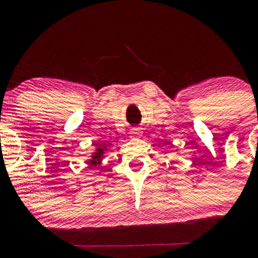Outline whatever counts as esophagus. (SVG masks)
Returning a JSON list of instances; mask_svg holds the SVG:
<instances>
[{
    "instance_id": "34e87169",
    "label": "esophagus",
    "mask_w": 258,
    "mask_h": 258,
    "mask_svg": "<svg viewBox=\"0 0 258 258\" xmlns=\"http://www.w3.org/2000/svg\"><path fill=\"white\" fill-rule=\"evenodd\" d=\"M141 136H142V132H141V130L138 128V127H135V128H132V131H131V137L132 138L141 137Z\"/></svg>"
}]
</instances>
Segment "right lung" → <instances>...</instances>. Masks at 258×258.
<instances>
[{
    "instance_id": "obj_1",
    "label": "right lung",
    "mask_w": 258,
    "mask_h": 258,
    "mask_svg": "<svg viewBox=\"0 0 258 258\" xmlns=\"http://www.w3.org/2000/svg\"><path fill=\"white\" fill-rule=\"evenodd\" d=\"M106 150H108V143L102 142V143L96 144V149L92 153L91 159L87 161L88 164H90L91 166H98V165H100V162H102V159L104 158V154Z\"/></svg>"
}]
</instances>
